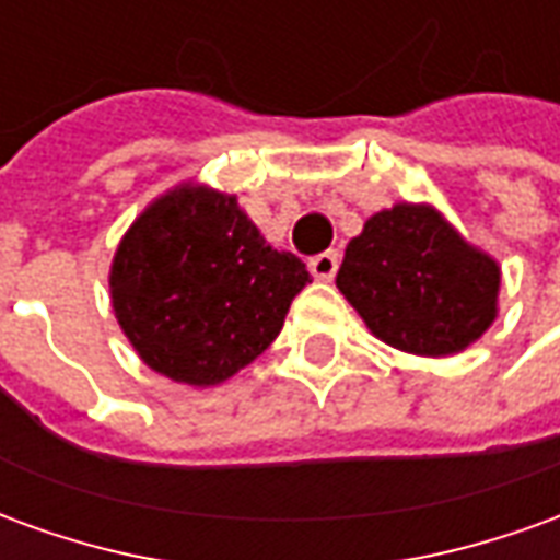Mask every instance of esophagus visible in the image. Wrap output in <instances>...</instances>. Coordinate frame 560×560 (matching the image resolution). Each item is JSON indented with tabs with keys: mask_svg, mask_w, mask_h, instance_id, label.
Returning <instances> with one entry per match:
<instances>
[{
	"mask_svg": "<svg viewBox=\"0 0 560 560\" xmlns=\"http://www.w3.org/2000/svg\"><path fill=\"white\" fill-rule=\"evenodd\" d=\"M336 269H339V255L336 252H324V255H315L308 260V272L317 281H329L336 276Z\"/></svg>",
	"mask_w": 560,
	"mask_h": 560,
	"instance_id": "obj_1",
	"label": "esophagus"
}]
</instances>
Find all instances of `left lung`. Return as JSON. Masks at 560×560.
Masks as SVG:
<instances>
[{
	"label": "left lung",
	"instance_id": "1",
	"mask_svg": "<svg viewBox=\"0 0 560 560\" xmlns=\"http://www.w3.org/2000/svg\"><path fill=\"white\" fill-rule=\"evenodd\" d=\"M336 288L389 348L453 357L498 317L501 267L432 203H393L345 248Z\"/></svg>",
	"mask_w": 560,
	"mask_h": 560
}]
</instances>
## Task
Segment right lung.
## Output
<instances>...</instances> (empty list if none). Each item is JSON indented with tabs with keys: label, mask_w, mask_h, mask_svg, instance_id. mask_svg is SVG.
I'll return each instance as SVG.
<instances>
[{
	"label": "right lung",
	"mask_w": 560,
	"mask_h": 560,
	"mask_svg": "<svg viewBox=\"0 0 560 560\" xmlns=\"http://www.w3.org/2000/svg\"><path fill=\"white\" fill-rule=\"evenodd\" d=\"M110 305L143 363L188 387H219L284 327L305 264L276 252L236 195L179 183L116 245Z\"/></svg>",
	"instance_id": "1"
}]
</instances>
